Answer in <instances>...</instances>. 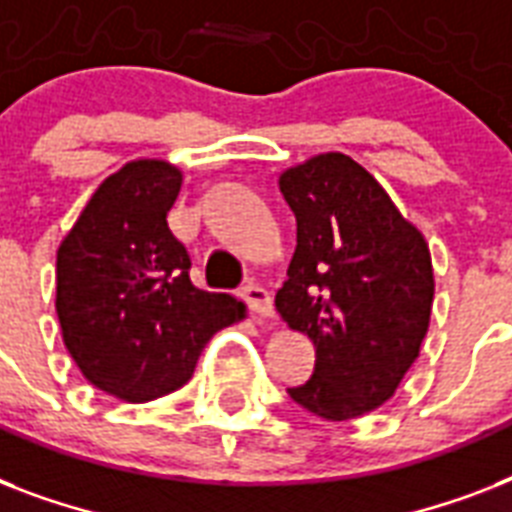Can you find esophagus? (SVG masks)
Masks as SVG:
<instances>
[{
	"label": "esophagus",
	"mask_w": 512,
	"mask_h": 512,
	"mask_svg": "<svg viewBox=\"0 0 512 512\" xmlns=\"http://www.w3.org/2000/svg\"><path fill=\"white\" fill-rule=\"evenodd\" d=\"M241 300H244L260 319H273V300L271 295H268V289H263L260 284H247V287L241 289Z\"/></svg>",
	"instance_id": "1"
}]
</instances>
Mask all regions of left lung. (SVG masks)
Here are the masks:
<instances>
[{
  "label": "left lung",
  "instance_id": "left-lung-1",
  "mask_svg": "<svg viewBox=\"0 0 512 512\" xmlns=\"http://www.w3.org/2000/svg\"><path fill=\"white\" fill-rule=\"evenodd\" d=\"M297 247L276 311L316 345L295 404L342 422L382 406L420 356L433 308L422 233L345 154H319L279 177Z\"/></svg>",
  "mask_w": 512,
  "mask_h": 512
}]
</instances>
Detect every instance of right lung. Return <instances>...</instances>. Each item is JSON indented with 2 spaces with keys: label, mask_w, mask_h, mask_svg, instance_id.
<instances>
[{
  "label": "right lung",
  "mask_w": 512,
  "mask_h": 512,
  "mask_svg": "<svg viewBox=\"0 0 512 512\" xmlns=\"http://www.w3.org/2000/svg\"><path fill=\"white\" fill-rule=\"evenodd\" d=\"M183 175L138 159L106 177L58 249L63 342L82 374L143 404L191 380L209 337L244 303L191 284V257L167 225Z\"/></svg>",
  "instance_id": "add662e5"
}]
</instances>
